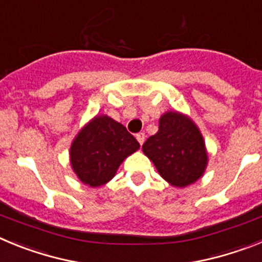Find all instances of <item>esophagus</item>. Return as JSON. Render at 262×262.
<instances>
[{"label": "esophagus", "instance_id": "obj_1", "mask_svg": "<svg viewBox=\"0 0 262 262\" xmlns=\"http://www.w3.org/2000/svg\"><path fill=\"white\" fill-rule=\"evenodd\" d=\"M136 140L140 143V145H143V143H144V140H145V134L144 133L136 134Z\"/></svg>", "mask_w": 262, "mask_h": 262}]
</instances>
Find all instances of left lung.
<instances>
[{"mask_svg":"<svg viewBox=\"0 0 262 262\" xmlns=\"http://www.w3.org/2000/svg\"><path fill=\"white\" fill-rule=\"evenodd\" d=\"M161 177L174 187L200 180L209 164V154L200 128L189 115L169 110L159 119V131L142 147Z\"/></svg>","mask_w":262,"mask_h":262,"instance_id":"obj_1","label":"left lung"}]
</instances>
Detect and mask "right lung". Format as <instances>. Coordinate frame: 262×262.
Masks as SVG:
<instances>
[{
    "instance_id": "add662e5",
    "label": "right lung",
    "mask_w": 262,
    "mask_h": 262,
    "mask_svg": "<svg viewBox=\"0 0 262 262\" xmlns=\"http://www.w3.org/2000/svg\"><path fill=\"white\" fill-rule=\"evenodd\" d=\"M140 148L122 123L108 115H96L77 133L69 149L75 174L84 185L98 187L117 174L124 159Z\"/></svg>"
}]
</instances>
